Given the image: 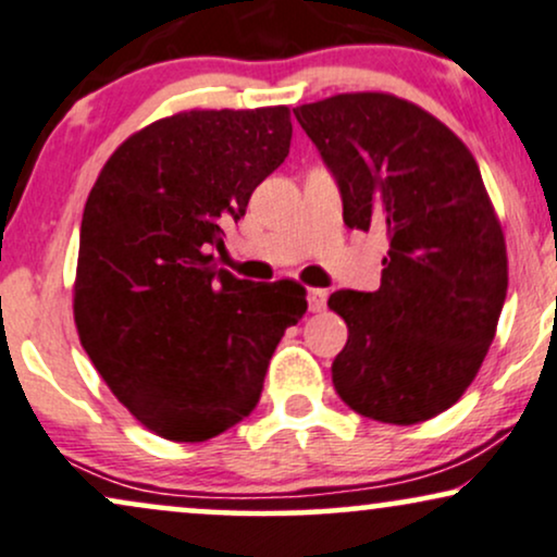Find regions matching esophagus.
I'll return each mask as SVG.
<instances>
[{"mask_svg":"<svg viewBox=\"0 0 557 557\" xmlns=\"http://www.w3.org/2000/svg\"><path fill=\"white\" fill-rule=\"evenodd\" d=\"M307 301H310L312 312H322L327 307V289H310L307 292Z\"/></svg>","mask_w":557,"mask_h":557,"instance_id":"obj_1","label":"esophagus"}]
</instances>
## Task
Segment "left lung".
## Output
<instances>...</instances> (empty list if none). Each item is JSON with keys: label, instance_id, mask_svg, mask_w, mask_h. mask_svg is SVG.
Returning <instances> with one entry per match:
<instances>
[{"label": "left lung", "instance_id": "left-lung-1", "mask_svg": "<svg viewBox=\"0 0 557 557\" xmlns=\"http://www.w3.org/2000/svg\"><path fill=\"white\" fill-rule=\"evenodd\" d=\"M335 177L343 222L387 232L376 292L331 294L348 341L333 384L356 413L410 425L475 380L504 310V232L470 149L442 121L384 92L294 108Z\"/></svg>", "mask_w": 557, "mask_h": 557}]
</instances>
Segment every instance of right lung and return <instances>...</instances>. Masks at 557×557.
<instances>
[{
	"label": "right lung",
	"mask_w": 557,
	"mask_h": 557,
	"mask_svg": "<svg viewBox=\"0 0 557 557\" xmlns=\"http://www.w3.org/2000/svg\"><path fill=\"white\" fill-rule=\"evenodd\" d=\"M289 108L190 111L126 139L89 190L74 322L132 416L170 442H206L256 408L294 281L252 284L214 265L224 224L289 154Z\"/></svg>",
	"instance_id": "add662e5"
}]
</instances>
